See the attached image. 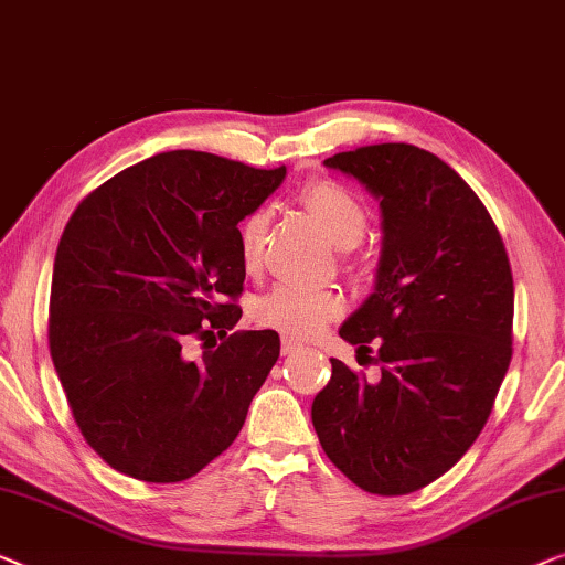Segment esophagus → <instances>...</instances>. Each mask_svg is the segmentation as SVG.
I'll use <instances>...</instances> for the list:
<instances>
[{"mask_svg":"<svg viewBox=\"0 0 565 565\" xmlns=\"http://www.w3.org/2000/svg\"><path fill=\"white\" fill-rule=\"evenodd\" d=\"M302 347L298 341H292V339H282V354L288 356V354H296V351H300Z\"/></svg>","mask_w":565,"mask_h":565,"instance_id":"34e87169","label":"esophagus"}]
</instances>
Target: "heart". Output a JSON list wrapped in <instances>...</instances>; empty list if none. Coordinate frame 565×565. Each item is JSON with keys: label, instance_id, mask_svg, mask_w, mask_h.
<instances>
[{"label": "heart", "instance_id": "b5f03b06", "mask_svg": "<svg viewBox=\"0 0 565 565\" xmlns=\"http://www.w3.org/2000/svg\"><path fill=\"white\" fill-rule=\"evenodd\" d=\"M298 203L323 226L333 244L343 247V267H364L362 255H356V244L364 239L366 226H370V211L347 185L333 181V178H313L298 191ZM267 232V209H255L242 218L236 239H239V257L247 273H255L263 265ZM341 313L343 298L337 290H298L285 288V285L265 292L252 306V318L259 326L296 341L318 337Z\"/></svg>", "mask_w": 565, "mask_h": 565}]
</instances>
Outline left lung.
Listing matches in <instances>:
<instances>
[{"instance_id":"8db88e82","label":"left lung","mask_w":565,"mask_h":565,"mask_svg":"<svg viewBox=\"0 0 565 565\" xmlns=\"http://www.w3.org/2000/svg\"><path fill=\"white\" fill-rule=\"evenodd\" d=\"M380 199L374 292L339 337L382 377L331 359L313 428L331 463L364 492L428 487L469 451L512 359L514 285L500 228L451 166L405 142L323 160Z\"/></svg>"}]
</instances>
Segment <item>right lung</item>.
Here are the masks:
<instances>
[{
	"label": "right lung",
	"instance_id": "1",
	"mask_svg": "<svg viewBox=\"0 0 565 565\" xmlns=\"http://www.w3.org/2000/svg\"><path fill=\"white\" fill-rule=\"evenodd\" d=\"M282 178L285 166L173 150L121 170L73 211L47 343L81 436L111 469L183 481L239 436L280 337L228 333L247 275L236 224ZM214 332L225 341L207 350ZM188 340L204 341L199 363L184 356Z\"/></svg>",
	"mask_w": 565,
	"mask_h": 565
}]
</instances>
